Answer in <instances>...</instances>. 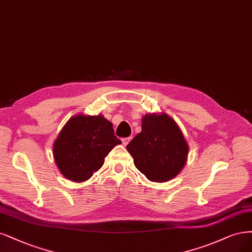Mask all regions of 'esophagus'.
<instances>
[{"instance_id":"34e87169","label":"esophagus","mask_w":252,"mask_h":252,"mask_svg":"<svg viewBox=\"0 0 252 252\" xmlns=\"http://www.w3.org/2000/svg\"><path fill=\"white\" fill-rule=\"evenodd\" d=\"M130 140H131V137H124V138H122V143H123V145H124V146H126V145L130 142Z\"/></svg>"}]
</instances>
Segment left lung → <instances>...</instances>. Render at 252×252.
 <instances>
[{"mask_svg":"<svg viewBox=\"0 0 252 252\" xmlns=\"http://www.w3.org/2000/svg\"><path fill=\"white\" fill-rule=\"evenodd\" d=\"M137 170L154 182L175 177L187 161L189 147L174 120L167 114L146 115L142 131L127 145Z\"/></svg>","mask_w":252,"mask_h":252,"instance_id":"1","label":"left lung"}]
</instances>
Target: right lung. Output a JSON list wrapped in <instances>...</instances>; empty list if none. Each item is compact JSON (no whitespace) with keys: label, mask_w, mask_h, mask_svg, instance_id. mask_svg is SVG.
I'll use <instances>...</instances> for the list:
<instances>
[{"label":"right lung","mask_w":252,"mask_h":252,"mask_svg":"<svg viewBox=\"0 0 252 252\" xmlns=\"http://www.w3.org/2000/svg\"><path fill=\"white\" fill-rule=\"evenodd\" d=\"M119 144L122 142L112 124L103 116H75L54 143V158L66 178L82 182L103 166L105 156Z\"/></svg>","instance_id":"1"}]
</instances>
